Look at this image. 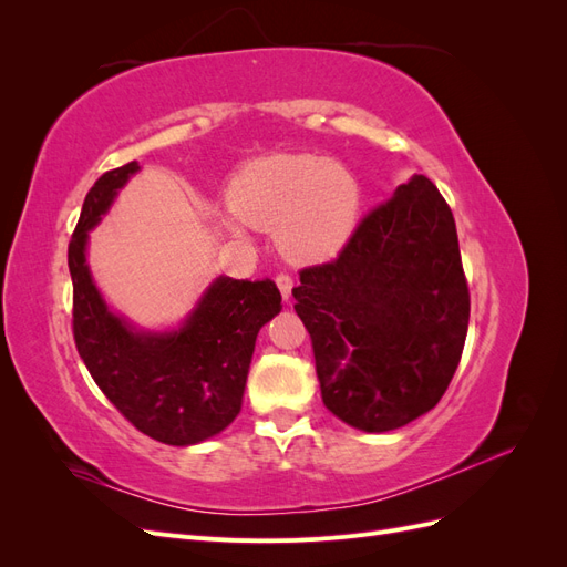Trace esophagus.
Masks as SVG:
<instances>
[{"mask_svg":"<svg viewBox=\"0 0 567 567\" xmlns=\"http://www.w3.org/2000/svg\"><path fill=\"white\" fill-rule=\"evenodd\" d=\"M277 286H279V290H281L284 300L288 302V300H290V290H293V279H290L288 274H279V277H277Z\"/></svg>","mask_w":567,"mask_h":567,"instance_id":"esophagus-1","label":"esophagus"}]
</instances>
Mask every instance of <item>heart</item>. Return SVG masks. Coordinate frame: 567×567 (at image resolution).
I'll return each instance as SVG.
<instances>
[{
  "label": "heart",
  "instance_id": "obj_1",
  "mask_svg": "<svg viewBox=\"0 0 567 567\" xmlns=\"http://www.w3.org/2000/svg\"><path fill=\"white\" fill-rule=\"evenodd\" d=\"M227 225L271 229L284 257L323 262L350 241L362 208V188L346 165L312 153H279L250 161L229 186Z\"/></svg>",
  "mask_w": 567,
  "mask_h": 567
}]
</instances>
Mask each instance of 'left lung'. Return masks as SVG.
<instances>
[{
  "label": "left lung",
  "instance_id": "left-lung-1",
  "mask_svg": "<svg viewBox=\"0 0 567 567\" xmlns=\"http://www.w3.org/2000/svg\"><path fill=\"white\" fill-rule=\"evenodd\" d=\"M293 298L333 416L385 433L431 411L471 317L454 215L437 186L423 175L400 184L333 262L300 271Z\"/></svg>",
  "mask_w": 567,
  "mask_h": 567
}]
</instances>
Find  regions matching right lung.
<instances>
[{
    "mask_svg": "<svg viewBox=\"0 0 567 567\" xmlns=\"http://www.w3.org/2000/svg\"><path fill=\"white\" fill-rule=\"evenodd\" d=\"M136 173V161L115 167L84 196L68 246L73 336L94 383L136 431L188 447L238 416L257 333L281 312V293L269 279L217 277L177 329L144 331L115 315L92 279L87 241Z\"/></svg>",
    "mask_w": 567,
    "mask_h": 567,
    "instance_id": "1",
    "label": "right lung"
}]
</instances>
